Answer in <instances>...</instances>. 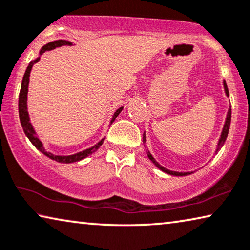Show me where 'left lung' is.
I'll use <instances>...</instances> for the list:
<instances>
[{
	"label": "left lung",
	"instance_id": "obj_1",
	"mask_svg": "<svg viewBox=\"0 0 250 250\" xmlns=\"http://www.w3.org/2000/svg\"><path fill=\"white\" fill-rule=\"evenodd\" d=\"M223 86H224V91H226V95L229 97V91H228V86H227V83L226 81H223ZM230 123H231V107L229 108V110H228V115H227V119H226V123H224V126H223V129H222V133H221V136H220V140H219V143H218V149H216L215 152H218L221 147L223 146L224 142H226L227 140V136H228V133H229V128H230ZM146 143V134H143V144ZM146 153H147V157H149L150 160L153 162V164L157 166V167L162 170V171L166 172V173H169V175H172V176H187V175H190L191 172H178V171H172V170H168L166 169L165 167H162L158 164L157 161L154 160V158L152 157L150 151L146 150Z\"/></svg>",
	"mask_w": 250,
	"mask_h": 250
}]
</instances>
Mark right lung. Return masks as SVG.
Returning a JSON list of instances; mask_svg holds the SVG:
<instances>
[{
    "instance_id": "add662e5",
    "label": "right lung",
    "mask_w": 250,
    "mask_h": 250,
    "mask_svg": "<svg viewBox=\"0 0 250 250\" xmlns=\"http://www.w3.org/2000/svg\"><path fill=\"white\" fill-rule=\"evenodd\" d=\"M64 45H68L71 46L72 42H67V41H63V39H61V41H55V42H48V44H46L45 46L42 47L41 52L39 54L45 53L47 50H52L54 48H56V47H61V46H64ZM41 60V57H38V59H36L35 61H31L30 63H29L27 70H26V73L23 75V79H22V83H21V89H20V93H19V117H20V123H21V126H22L23 128V132L26 134L27 137L29 140H30V142L34 144V146L37 147V149L42 152V153H44L46 157H48L52 159V160H55L57 162H62V164H71V162H77V161H80L82 159H84L90 155L93 152L97 151L99 149V146L101 144L104 143V139H103L96 144V146H93L92 147H89V149H86L84 151H81L79 152V153H75V154H72V155H55L53 153H50V152H47L45 150L44 146H42V143L41 142V140L38 139V136L36 135L35 133V129L32 127L31 123H30V119H29V114H28V110H27V95H28V84H29V77H30V71L32 68V65L36 64L38 62V61ZM123 110V107L119 108L116 111H115L113 118H111V122L113 123L115 121V118H116L119 113Z\"/></svg>"
}]
</instances>
